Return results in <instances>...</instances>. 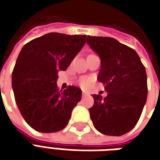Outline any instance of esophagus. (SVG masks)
I'll list each match as a JSON object with an SVG mask.
<instances>
[{
    "instance_id": "1",
    "label": "esophagus",
    "mask_w": 160,
    "mask_h": 160,
    "mask_svg": "<svg viewBox=\"0 0 160 160\" xmlns=\"http://www.w3.org/2000/svg\"><path fill=\"white\" fill-rule=\"evenodd\" d=\"M82 97H85V96H87L88 95V93L86 91H82Z\"/></svg>"
}]
</instances>
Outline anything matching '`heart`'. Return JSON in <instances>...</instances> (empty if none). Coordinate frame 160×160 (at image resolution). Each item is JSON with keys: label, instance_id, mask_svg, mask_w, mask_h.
<instances>
[{"label": "heart", "instance_id": "heart-1", "mask_svg": "<svg viewBox=\"0 0 160 160\" xmlns=\"http://www.w3.org/2000/svg\"><path fill=\"white\" fill-rule=\"evenodd\" d=\"M91 82V80L88 78H82L80 79V84H81L82 87H88L90 84Z\"/></svg>", "mask_w": 160, "mask_h": 160}]
</instances>
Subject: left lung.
Here are the masks:
<instances>
[{"label": "left lung", "mask_w": 160, "mask_h": 160, "mask_svg": "<svg viewBox=\"0 0 160 160\" xmlns=\"http://www.w3.org/2000/svg\"><path fill=\"white\" fill-rule=\"evenodd\" d=\"M86 42L101 58L97 79L107 92L105 98L93 94V124L107 136L124 135L136 126L147 101L145 66L135 50L114 38L88 36Z\"/></svg>", "instance_id": "1"}]
</instances>
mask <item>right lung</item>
Returning <instances> with one entry per match:
<instances>
[{
  "instance_id": "1",
  "label": "right lung",
  "mask_w": 160,
  "mask_h": 160,
  "mask_svg": "<svg viewBox=\"0 0 160 160\" xmlns=\"http://www.w3.org/2000/svg\"><path fill=\"white\" fill-rule=\"evenodd\" d=\"M85 35L52 32L26 43L18 54L12 85L18 110L38 132L53 133L67 125L82 90L69 86L60 92L58 72L66 71L84 46Z\"/></svg>"
}]
</instances>
